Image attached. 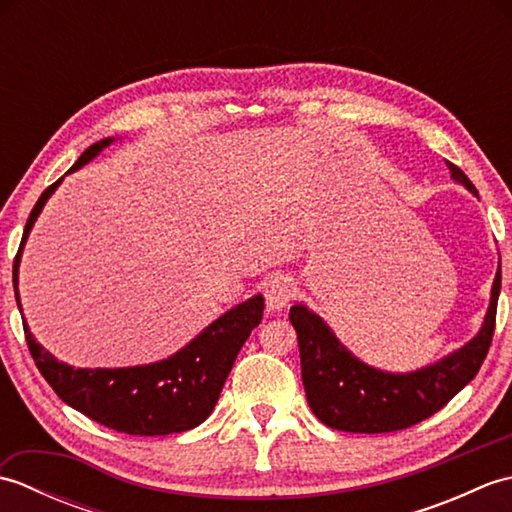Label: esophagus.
Here are the masks:
<instances>
[{"label":"esophagus","mask_w":512,"mask_h":512,"mask_svg":"<svg viewBox=\"0 0 512 512\" xmlns=\"http://www.w3.org/2000/svg\"><path fill=\"white\" fill-rule=\"evenodd\" d=\"M292 295H295V286H292V281L284 275H275L264 288L266 310L268 312H281L290 303Z\"/></svg>","instance_id":"esophagus-1"}]
</instances>
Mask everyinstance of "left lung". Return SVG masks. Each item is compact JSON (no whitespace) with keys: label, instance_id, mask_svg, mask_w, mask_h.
Segmentation results:
<instances>
[{"label":"left lung","instance_id":"1","mask_svg":"<svg viewBox=\"0 0 512 512\" xmlns=\"http://www.w3.org/2000/svg\"><path fill=\"white\" fill-rule=\"evenodd\" d=\"M451 178L473 195L477 189L460 167L447 162ZM502 264L491 288V303L480 332L460 350L416 372H383L356 358L336 339L317 312L297 303L290 308V323L297 330L301 380L314 416L330 429L350 433H389L413 427L433 416L480 372L495 332V314Z\"/></svg>","mask_w":512,"mask_h":512}]
</instances>
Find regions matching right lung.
Here are the masks:
<instances>
[{
  "label": "right lung",
  "mask_w": 512,
  "mask_h": 512,
  "mask_svg": "<svg viewBox=\"0 0 512 512\" xmlns=\"http://www.w3.org/2000/svg\"><path fill=\"white\" fill-rule=\"evenodd\" d=\"M114 138H103L94 143L74 162L72 171L88 165L92 158L110 147ZM63 178L41 193L32 209L21 246L13 264V286L17 308L19 301V262L26 246L30 228L35 226L43 206L57 191ZM264 297L255 295L239 306L224 312L211 325L195 336L193 341L162 361L136 367L114 369H74L68 363L54 358L46 347L39 345L24 319L28 350L35 358L41 376L48 380L65 405L101 422L103 427L129 433V436H169L198 427L211 416L220 391L233 369L237 352L262 321Z\"/></svg>",
  "instance_id": "add662e5"
}]
</instances>
